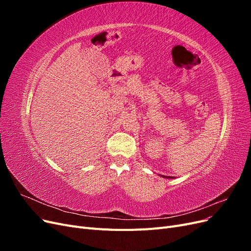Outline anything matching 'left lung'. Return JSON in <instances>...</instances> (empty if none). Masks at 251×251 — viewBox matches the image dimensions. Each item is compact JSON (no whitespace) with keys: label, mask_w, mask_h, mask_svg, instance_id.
I'll use <instances>...</instances> for the list:
<instances>
[{"label":"left lung","mask_w":251,"mask_h":251,"mask_svg":"<svg viewBox=\"0 0 251 251\" xmlns=\"http://www.w3.org/2000/svg\"><path fill=\"white\" fill-rule=\"evenodd\" d=\"M160 176H162V175H160ZM162 177H163V178H171V179L173 178V177H168V176H162Z\"/></svg>","instance_id":"obj_1"}]
</instances>
